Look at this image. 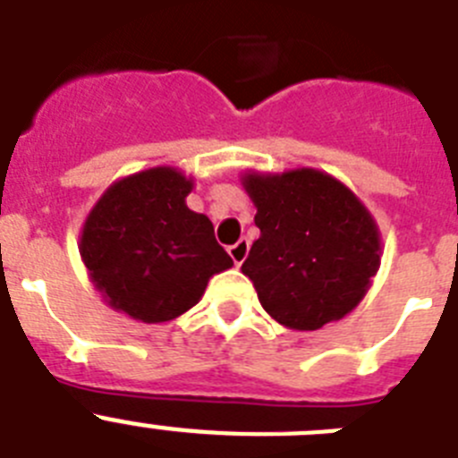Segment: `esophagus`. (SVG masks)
I'll return each mask as SVG.
<instances>
[{
  "label": "esophagus",
  "mask_w": 458,
  "mask_h": 458,
  "mask_svg": "<svg viewBox=\"0 0 458 458\" xmlns=\"http://www.w3.org/2000/svg\"><path fill=\"white\" fill-rule=\"evenodd\" d=\"M248 252H250L248 241H238L236 245H232V248H229V257L233 259V264H236V266H241L242 261H245Z\"/></svg>",
  "instance_id": "1"
}]
</instances>
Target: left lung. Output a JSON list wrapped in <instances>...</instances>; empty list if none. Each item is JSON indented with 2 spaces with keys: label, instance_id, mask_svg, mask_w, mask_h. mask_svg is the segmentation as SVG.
<instances>
[{
  "label": "left lung",
  "instance_id": "obj_1",
  "mask_svg": "<svg viewBox=\"0 0 458 458\" xmlns=\"http://www.w3.org/2000/svg\"><path fill=\"white\" fill-rule=\"evenodd\" d=\"M261 236L242 273L259 302L291 330H318L358 307L380 266V233L365 204L318 169L242 176Z\"/></svg>",
  "mask_w": 458,
  "mask_h": 458
}]
</instances>
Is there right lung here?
Wrapping results in <instances>:
<instances>
[{"label":"right lung","mask_w":458,"mask_h":458,"mask_svg":"<svg viewBox=\"0 0 458 458\" xmlns=\"http://www.w3.org/2000/svg\"><path fill=\"white\" fill-rule=\"evenodd\" d=\"M192 179L153 167L116 181L84 222L80 254L105 302L141 323L181 317L232 268L213 222L185 204Z\"/></svg>","instance_id":"right-lung-1"}]
</instances>
